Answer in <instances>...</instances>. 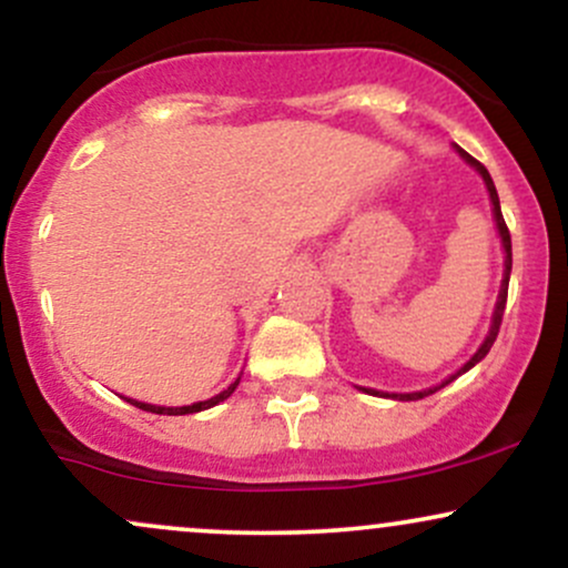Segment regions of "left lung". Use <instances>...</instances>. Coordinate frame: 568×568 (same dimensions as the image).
<instances>
[{"label": "left lung", "instance_id": "8db88e82", "mask_svg": "<svg viewBox=\"0 0 568 568\" xmlns=\"http://www.w3.org/2000/svg\"><path fill=\"white\" fill-rule=\"evenodd\" d=\"M456 152L462 154V160L470 162V165L475 168V171H478L480 175H484L486 189H488V197H491V205H494V221H497V230H499V237H501V247H505V277H501V288H499V298H497V310H494V317H491V331H488L486 342L480 344L478 352H475V355L470 357V361H467L465 366H462L459 371H456L454 376H448V379H446V382H440L438 387L422 389V393H403V395H397V393H382V395H387V397H395V400H422V397H427V395L438 393L440 387H446V384H452V382L456 379V376H462V374H465V371H470V368L475 366V363L484 361V357L488 355V349H491V344L497 342L499 325H501V315H505V304H507V285H510V270H513V243H510V232H507L505 219H501V207H499V194H497V186H494L491 175H488V171H486L484 165H480L478 160L470 158V154H467L465 149H459V146H456ZM363 389H366V387H363ZM366 393H371V395H379V393H376V389H366Z\"/></svg>", "mask_w": 568, "mask_h": 568}]
</instances>
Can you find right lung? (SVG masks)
Returning a JSON list of instances; mask_svg holds the SVG:
<instances>
[{"label":"right lung","instance_id":"obj_1","mask_svg":"<svg viewBox=\"0 0 568 568\" xmlns=\"http://www.w3.org/2000/svg\"><path fill=\"white\" fill-rule=\"evenodd\" d=\"M240 379L230 384V387L224 389V393H219L216 397H207V400H200V403H192V406H179V408H165V406H152V403H141V400H130V397H125V400L130 403V406L141 408V410H152V414H168V416H184V414H197V410H205L211 406H219L221 400H226L234 393V387H237Z\"/></svg>","mask_w":568,"mask_h":568}]
</instances>
